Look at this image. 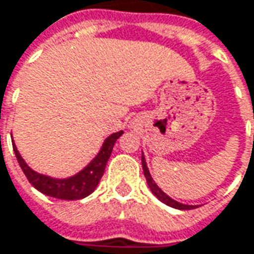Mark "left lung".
<instances>
[{
	"label": "left lung",
	"mask_w": 254,
	"mask_h": 254,
	"mask_svg": "<svg viewBox=\"0 0 254 254\" xmlns=\"http://www.w3.org/2000/svg\"><path fill=\"white\" fill-rule=\"evenodd\" d=\"M141 161H142V170H144V176H145V179H147V183H148V186H150L151 192L154 193V195L157 196L163 203H166V205H169V206H173L176 209H193V206H190V205H183V203H179V202H176L173 200L170 196H167L157 185H155V182L152 180V177H151L150 172H148V167H147V163H145V158H144V155L141 157Z\"/></svg>",
	"instance_id": "1"
}]
</instances>
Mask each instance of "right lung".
Here are the masks:
<instances>
[{
  "mask_svg": "<svg viewBox=\"0 0 254 254\" xmlns=\"http://www.w3.org/2000/svg\"><path fill=\"white\" fill-rule=\"evenodd\" d=\"M124 132L119 130L116 133H112L106 141H104L103 147L100 152L97 154V157L84 169L80 173L69 177V179H52L43 174H39L33 172L21 158L20 152L17 151L15 145H12L17 161L23 170V173L26 174L27 180L32 183V186H35L36 189L42 193L57 199H64V200H77V199H82L85 196H88L99 185L100 179L104 173L107 160L110 158V154L113 150V145L116 142V139L122 135Z\"/></svg>",
  "mask_w": 254,
  "mask_h": 254,
  "instance_id": "1",
  "label": "right lung"
}]
</instances>
